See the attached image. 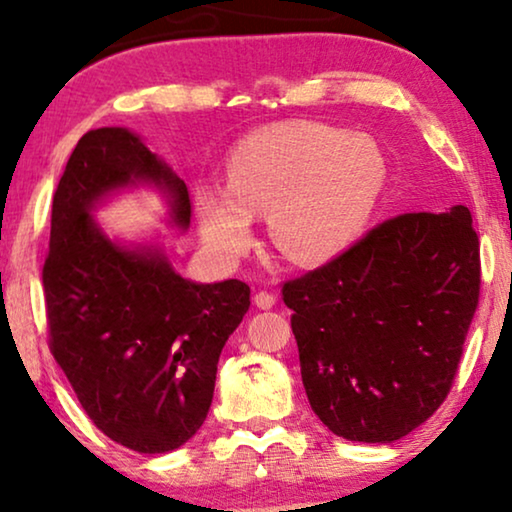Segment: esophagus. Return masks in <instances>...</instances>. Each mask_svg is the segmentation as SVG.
Segmentation results:
<instances>
[{"label":"esophagus","instance_id":"obj_1","mask_svg":"<svg viewBox=\"0 0 512 512\" xmlns=\"http://www.w3.org/2000/svg\"><path fill=\"white\" fill-rule=\"evenodd\" d=\"M254 303L256 307H261V310H270V307L275 305V296H272L270 291H258L254 296Z\"/></svg>","mask_w":512,"mask_h":512}]
</instances>
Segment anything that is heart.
I'll use <instances>...</instances> for the list:
<instances>
[{
    "mask_svg": "<svg viewBox=\"0 0 512 512\" xmlns=\"http://www.w3.org/2000/svg\"><path fill=\"white\" fill-rule=\"evenodd\" d=\"M387 184V156L370 137L293 123L242 139L228 158L226 186H198L193 207L216 256H242L254 237V214L268 212L275 247L314 265L366 233Z\"/></svg>",
    "mask_w": 512,
    "mask_h": 512,
    "instance_id": "1",
    "label": "heart"
}]
</instances>
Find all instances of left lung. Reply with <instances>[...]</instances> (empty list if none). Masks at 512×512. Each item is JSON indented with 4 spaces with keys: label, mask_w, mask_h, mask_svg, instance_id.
<instances>
[{
    "label": "left lung",
    "mask_w": 512,
    "mask_h": 512,
    "mask_svg": "<svg viewBox=\"0 0 512 512\" xmlns=\"http://www.w3.org/2000/svg\"><path fill=\"white\" fill-rule=\"evenodd\" d=\"M300 375L335 436L394 443L450 394L480 298L468 207L405 212L284 282Z\"/></svg>",
    "instance_id": "obj_1"
}]
</instances>
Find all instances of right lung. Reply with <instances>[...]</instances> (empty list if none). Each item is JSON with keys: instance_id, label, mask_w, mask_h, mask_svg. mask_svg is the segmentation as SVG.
Masks as SVG:
<instances>
[{"instance_id": "add662e5", "label": "right lung", "mask_w": 512, "mask_h": 512, "mask_svg": "<svg viewBox=\"0 0 512 512\" xmlns=\"http://www.w3.org/2000/svg\"><path fill=\"white\" fill-rule=\"evenodd\" d=\"M153 186L186 230L184 179L128 128L86 132L53 195L44 263L48 345L104 436L135 452L177 450L205 422L216 366L249 310L240 279L181 277L158 244L125 247L93 209L123 188Z\"/></svg>"}]
</instances>
